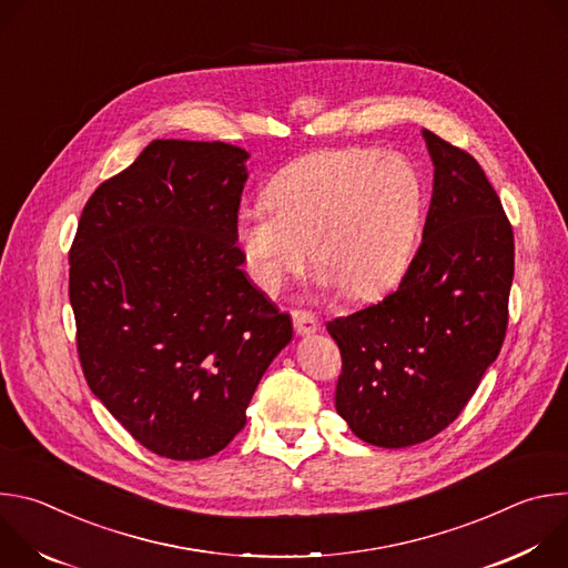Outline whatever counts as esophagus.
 I'll use <instances>...</instances> for the list:
<instances>
[{
  "label": "esophagus",
  "mask_w": 568,
  "mask_h": 568,
  "mask_svg": "<svg viewBox=\"0 0 568 568\" xmlns=\"http://www.w3.org/2000/svg\"><path fill=\"white\" fill-rule=\"evenodd\" d=\"M292 321H294L296 335H301V337H310L318 331V318L307 310H294Z\"/></svg>",
  "instance_id": "obj_1"
}]
</instances>
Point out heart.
<instances>
[{
  "instance_id": "heart-1",
  "label": "heart",
  "mask_w": 568,
  "mask_h": 568,
  "mask_svg": "<svg viewBox=\"0 0 568 568\" xmlns=\"http://www.w3.org/2000/svg\"><path fill=\"white\" fill-rule=\"evenodd\" d=\"M425 206L418 171L397 154L326 148L283 166L265 206L242 209L235 245L270 294L312 261L331 287L371 298L407 270Z\"/></svg>"
}]
</instances>
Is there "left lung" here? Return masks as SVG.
<instances>
[{"instance_id":"obj_1","label":"left lung","mask_w":568,"mask_h":568,"mask_svg":"<svg viewBox=\"0 0 568 568\" xmlns=\"http://www.w3.org/2000/svg\"><path fill=\"white\" fill-rule=\"evenodd\" d=\"M434 193L399 287L328 321L342 351L335 407L364 443L399 449L452 425L508 328L515 237L478 161L423 130Z\"/></svg>"}]
</instances>
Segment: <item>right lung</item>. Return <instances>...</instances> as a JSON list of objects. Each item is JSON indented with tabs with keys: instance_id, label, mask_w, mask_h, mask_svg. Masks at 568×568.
<instances>
[{
	"instance_id": "1",
	"label": "right lung",
	"mask_w": 568,
	"mask_h": 568,
	"mask_svg": "<svg viewBox=\"0 0 568 568\" xmlns=\"http://www.w3.org/2000/svg\"><path fill=\"white\" fill-rule=\"evenodd\" d=\"M247 159L222 141H152L94 191L69 252L85 379L136 443L173 460L224 449L292 342L290 314L240 270Z\"/></svg>"
}]
</instances>
